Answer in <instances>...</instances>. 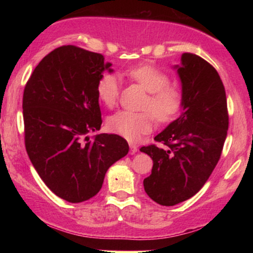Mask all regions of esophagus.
<instances>
[{"label": "esophagus", "instance_id": "1", "mask_svg": "<svg viewBox=\"0 0 253 253\" xmlns=\"http://www.w3.org/2000/svg\"><path fill=\"white\" fill-rule=\"evenodd\" d=\"M138 151V146L134 144H129V153L130 155H134V153Z\"/></svg>", "mask_w": 253, "mask_h": 253}]
</instances>
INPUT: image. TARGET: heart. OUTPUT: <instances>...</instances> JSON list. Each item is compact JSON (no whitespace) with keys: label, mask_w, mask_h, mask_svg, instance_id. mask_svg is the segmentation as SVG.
Returning <instances> with one entry per match:
<instances>
[{"label":"heart","mask_w":253,"mask_h":253,"mask_svg":"<svg viewBox=\"0 0 253 253\" xmlns=\"http://www.w3.org/2000/svg\"><path fill=\"white\" fill-rule=\"evenodd\" d=\"M127 75L150 92L145 102V109L152 111L157 120L167 123L178 114L183 106V92L179 88L169 84V75L149 64L135 66ZM96 94L98 100L106 107L110 108L115 106L120 94V81L117 75L106 72L98 78ZM152 113L119 110L107 119V127L112 132L130 141H135L152 129L155 117Z\"/></svg>","instance_id":"obj_1"}]
</instances>
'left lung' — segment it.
<instances>
[{"label":"left lung","mask_w":253,"mask_h":253,"mask_svg":"<svg viewBox=\"0 0 253 253\" xmlns=\"http://www.w3.org/2000/svg\"><path fill=\"white\" fill-rule=\"evenodd\" d=\"M175 68L182 83V114L155 136L167 149H140L153 161L144 189L162 206H175L201 189L219 162L228 129L226 92L215 69L193 53H183Z\"/></svg>","instance_id":"1"}]
</instances>
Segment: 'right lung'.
Returning <instances> with one entry per match:
<instances>
[{
    "instance_id": "obj_1",
    "label": "right lung",
    "mask_w": 253,
    "mask_h": 253,
    "mask_svg": "<svg viewBox=\"0 0 253 253\" xmlns=\"http://www.w3.org/2000/svg\"><path fill=\"white\" fill-rule=\"evenodd\" d=\"M110 66L102 54L60 46L42 58L25 86L26 151L43 183L68 202L96 195L107 170L128 153L120 135L89 136L101 128L96 84Z\"/></svg>"
}]
</instances>
